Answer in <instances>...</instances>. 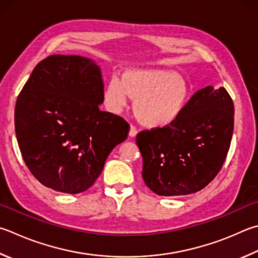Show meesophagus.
I'll use <instances>...</instances> for the list:
<instances>
[{"instance_id": "esophagus-1", "label": "esophagus", "mask_w": 258, "mask_h": 258, "mask_svg": "<svg viewBox=\"0 0 258 258\" xmlns=\"http://www.w3.org/2000/svg\"><path fill=\"white\" fill-rule=\"evenodd\" d=\"M137 134H138V130H137V127H135L134 125H131L128 135H130L131 138H134V137H137Z\"/></svg>"}]
</instances>
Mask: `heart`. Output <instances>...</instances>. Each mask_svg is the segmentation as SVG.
I'll return each mask as SVG.
<instances>
[{"label":"heart","mask_w":258,"mask_h":258,"mask_svg":"<svg viewBox=\"0 0 258 258\" xmlns=\"http://www.w3.org/2000/svg\"><path fill=\"white\" fill-rule=\"evenodd\" d=\"M106 106L120 113L134 99V111L147 127H166L179 118L189 99L188 87L165 70H128L121 79L111 77L104 91Z\"/></svg>","instance_id":"b5f03b06"}]
</instances>
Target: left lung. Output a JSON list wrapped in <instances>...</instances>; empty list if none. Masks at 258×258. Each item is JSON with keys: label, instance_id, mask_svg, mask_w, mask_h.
Segmentation results:
<instances>
[{"label": "left lung", "instance_id": "obj_1", "mask_svg": "<svg viewBox=\"0 0 258 258\" xmlns=\"http://www.w3.org/2000/svg\"><path fill=\"white\" fill-rule=\"evenodd\" d=\"M233 102L221 87L195 92L179 118L166 127L143 130L137 144L143 158L142 177L161 196L203 189L219 174L230 148Z\"/></svg>", "mask_w": 258, "mask_h": 258}]
</instances>
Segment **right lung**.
<instances>
[{
  "label": "right lung",
  "mask_w": 258,
  "mask_h": 258,
  "mask_svg": "<svg viewBox=\"0 0 258 258\" xmlns=\"http://www.w3.org/2000/svg\"><path fill=\"white\" fill-rule=\"evenodd\" d=\"M102 101L93 60L51 55L36 65L18 96L15 126L23 160L44 186L68 194L87 190L127 138V121L100 110Z\"/></svg>",
  "instance_id": "1"
}]
</instances>
